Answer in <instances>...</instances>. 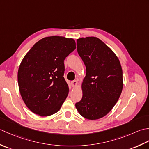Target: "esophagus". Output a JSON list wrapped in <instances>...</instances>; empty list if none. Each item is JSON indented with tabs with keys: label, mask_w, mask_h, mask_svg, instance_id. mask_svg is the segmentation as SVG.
I'll return each instance as SVG.
<instances>
[{
	"label": "esophagus",
	"mask_w": 149,
	"mask_h": 149,
	"mask_svg": "<svg viewBox=\"0 0 149 149\" xmlns=\"http://www.w3.org/2000/svg\"><path fill=\"white\" fill-rule=\"evenodd\" d=\"M77 85H78V81L77 80H73V81H71V86H72V87H74L77 86Z\"/></svg>",
	"instance_id": "obj_1"
}]
</instances>
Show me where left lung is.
Wrapping results in <instances>:
<instances>
[{
    "label": "left lung",
    "instance_id": "obj_1",
    "mask_svg": "<svg viewBox=\"0 0 149 149\" xmlns=\"http://www.w3.org/2000/svg\"><path fill=\"white\" fill-rule=\"evenodd\" d=\"M77 51L86 68L81 85L82 98L75 104L83 117L100 119L107 114L123 89V72L116 54L100 39L93 36L77 40Z\"/></svg>",
    "mask_w": 149,
    "mask_h": 149
}]
</instances>
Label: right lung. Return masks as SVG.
Returning a JSON list of instances; mask_svg holds the SVG:
<instances>
[{"label": "right lung", "mask_w": 149, "mask_h": 149, "mask_svg": "<svg viewBox=\"0 0 149 149\" xmlns=\"http://www.w3.org/2000/svg\"><path fill=\"white\" fill-rule=\"evenodd\" d=\"M76 49L72 38L53 36L33 45L21 62L18 83L30 111L42 116L57 113L69 93L63 61Z\"/></svg>", "instance_id": "add662e5"}]
</instances>
